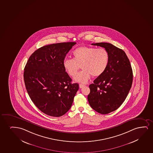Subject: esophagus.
<instances>
[{
    "label": "esophagus",
    "mask_w": 153,
    "mask_h": 153,
    "mask_svg": "<svg viewBox=\"0 0 153 153\" xmlns=\"http://www.w3.org/2000/svg\"><path fill=\"white\" fill-rule=\"evenodd\" d=\"M79 88H82L84 87L85 85H83V84H79Z\"/></svg>",
    "instance_id": "1"
}]
</instances>
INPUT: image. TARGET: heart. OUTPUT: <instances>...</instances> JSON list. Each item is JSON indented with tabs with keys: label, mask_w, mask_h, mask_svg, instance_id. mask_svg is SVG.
Instances as JSON below:
<instances>
[{
	"label": "heart",
	"mask_w": 153,
	"mask_h": 153,
	"mask_svg": "<svg viewBox=\"0 0 153 153\" xmlns=\"http://www.w3.org/2000/svg\"><path fill=\"white\" fill-rule=\"evenodd\" d=\"M73 59H65L63 62L64 69L69 75L74 77L77 73L80 66L82 69L74 80L85 83L91 77H99L106 70L108 65V52L104 48L82 46L73 52Z\"/></svg>",
	"instance_id": "heart-1"
}]
</instances>
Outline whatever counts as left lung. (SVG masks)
<instances>
[{"instance_id":"1","label":"left lung","mask_w":153,"mask_h":153,"mask_svg":"<svg viewBox=\"0 0 153 153\" xmlns=\"http://www.w3.org/2000/svg\"><path fill=\"white\" fill-rule=\"evenodd\" d=\"M108 52L109 61L106 70L89 85L88 100L94 111L107 114L119 108L131 89L133 73L125 52L107 42L92 44Z\"/></svg>"}]
</instances>
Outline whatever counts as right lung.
Wrapping results in <instances>:
<instances>
[{"instance_id":"add662e5","label":"right lung","mask_w":153,"mask_h":153,"mask_svg":"<svg viewBox=\"0 0 153 153\" xmlns=\"http://www.w3.org/2000/svg\"><path fill=\"white\" fill-rule=\"evenodd\" d=\"M76 42L51 44L36 50L24 68V80L30 99L38 109L52 117H60L71 107L79 89L71 83L63 62Z\"/></svg>"}]
</instances>
